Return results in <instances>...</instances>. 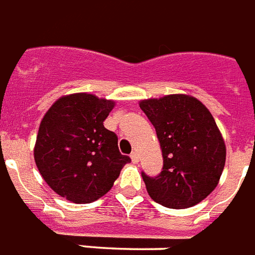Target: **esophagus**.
I'll list each match as a JSON object with an SVG mask.
<instances>
[{
	"instance_id": "34e87169",
	"label": "esophagus",
	"mask_w": 255,
	"mask_h": 255,
	"mask_svg": "<svg viewBox=\"0 0 255 255\" xmlns=\"http://www.w3.org/2000/svg\"><path fill=\"white\" fill-rule=\"evenodd\" d=\"M131 159H132L133 163H137V162H139V154H137V152H132V154H131Z\"/></svg>"
}]
</instances>
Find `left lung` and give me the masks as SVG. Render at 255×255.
<instances>
[{"mask_svg": "<svg viewBox=\"0 0 255 255\" xmlns=\"http://www.w3.org/2000/svg\"><path fill=\"white\" fill-rule=\"evenodd\" d=\"M139 107L156 131L163 169L142 173L158 204L184 209L199 204L218 186L226 163V144L208 108L188 94L142 100Z\"/></svg>", "mask_w": 255, "mask_h": 255, "instance_id": "obj_1", "label": "left lung"}]
</instances>
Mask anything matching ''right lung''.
Returning <instances> with one entry per match:
<instances>
[{"instance_id": "obj_1", "label": "right lung", "mask_w": 255, "mask_h": 255, "mask_svg": "<svg viewBox=\"0 0 255 255\" xmlns=\"http://www.w3.org/2000/svg\"><path fill=\"white\" fill-rule=\"evenodd\" d=\"M115 101L89 93L63 96L41 119L33 156L41 177L55 193L88 204L108 193L123 166L116 133L104 127Z\"/></svg>"}]
</instances>
